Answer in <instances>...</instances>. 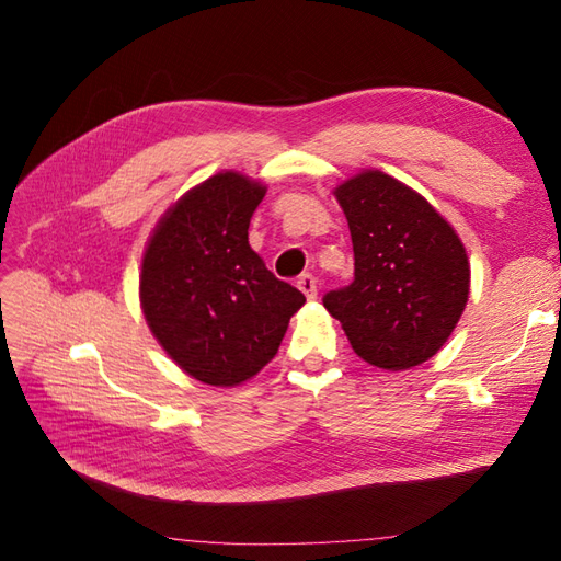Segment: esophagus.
<instances>
[{
    "instance_id": "1",
    "label": "esophagus",
    "mask_w": 561,
    "mask_h": 561,
    "mask_svg": "<svg viewBox=\"0 0 561 561\" xmlns=\"http://www.w3.org/2000/svg\"><path fill=\"white\" fill-rule=\"evenodd\" d=\"M297 287L299 290L307 295L309 299H316L318 297V280H316V276H311V274H301L299 276V280H297Z\"/></svg>"
}]
</instances>
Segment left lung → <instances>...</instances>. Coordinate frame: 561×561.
<instances>
[{
	"instance_id": "left-lung-1",
	"label": "left lung",
	"mask_w": 561,
	"mask_h": 561,
	"mask_svg": "<svg viewBox=\"0 0 561 561\" xmlns=\"http://www.w3.org/2000/svg\"><path fill=\"white\" fill-rule=\"evenodd\" d=\"M334 194L348 219L355 271L322 304L365 363L390 371L426 363L468 301L461 239L426 198L379 171L351 178Z\"/></svg>"
}]
</instances>
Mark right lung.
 Instances as JSON below:
<instances>
[{"label":"right lung","mask_w":561,"mask_h":561,"mask_svg":"<svg viewBox=\"0 0 561 561\" xmlns=\"http://www.w3.org/2000/svg\"><path fill=\"white\" fill-rule=\"evenodd\" d=\"M264 194L239 173L213 175L175 203L145 250V318L165 353L203 383L257 375L307 301L248 243Z\"/></svg>","instance_id":"add662e5"}]
</instances>
